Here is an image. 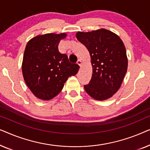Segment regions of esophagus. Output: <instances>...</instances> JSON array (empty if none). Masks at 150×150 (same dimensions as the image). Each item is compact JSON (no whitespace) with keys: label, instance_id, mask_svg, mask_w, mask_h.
<instances>
[{"label":"esophagus","instance_id":"34e87169","mask_svg":"<svg viewBox=\"0 0 150 150\" xmlns=\"http://www.w3.org/2000/svg\"><path fill=\"white\" fill-rule=\"evenodd\" d=\"M77 64L79 65L80 67H81L82 66V65H83V62H82V61L81 60H78V61H77Z\"/></svg>","mask_w":150,"mask_h":150}]
</instances>
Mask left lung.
I'll return each instance as SVG.
<instances>
[{"label":"left lung","instance_id":"left-lung-1","mask_svg":"<svg viewBox=\"0 0 150 150\" xmlns=\"http://www.w3.org/2000/svg\"><path fill=\"white\" fill-rule=\"evenodd\" d=\"M76 37L87 48L91 57L93 73L89 83L84 85L85 91L100 101L111 98L120 89L128 69L122 39L105 28L79 31Z\"/></svg>","mask_w":150,"mask_h":150}]
</instances>
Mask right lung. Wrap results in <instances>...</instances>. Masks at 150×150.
<instances>
[{
    "instance_id": "obj_1",
    "label": "right lung",
    "mask_w": 150,
    "mask_h": 150,
    "mask_svg": "<svg viewBox=\"0 0 150 150\" xmlns=\"http://www.w3.org/2000/svg\"><path fill=\"white\" fill-rule=\"evenodd\" d=\"M67 33L39 35L28 41L22 63L24 81L38 99L49 100L63 89L67 79L79 70V65L69 63L58 46Z\"/></svg>"
}]
</instances>
